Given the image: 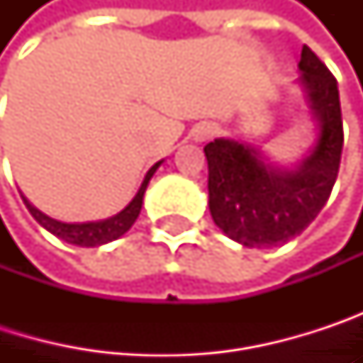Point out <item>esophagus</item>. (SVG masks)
<instances>
[{
	"instance_id": "1",
	"label": "esophagus",
	"mask_w": 363,
	"mask_h": 363,
	"mask_svg": "<svg viewBox=\"0 0 363 363\" xmlns=\"http://www.w3.org/2000/svg\"><path fill=\"white\" fill-rule=\"evenodd\" d=\"M214 134H216V125H212V123H199L195 128V132H193V138L197 143H203V140H210Z\"/></svg>"
}]
</instances>
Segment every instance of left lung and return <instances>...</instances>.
Listing matches in <instances>:
<instances>
[{"mask_svg": "<svg viewBox=\"0 0 363 363\" xmlns=\"http://www.w3.org/2000/svg\"><path fill=\"white\" fill-rule=\"evenodd\" d=\"M298 71L315 138L294 164H275L260 145L242 138H216L203 147L210 214L227 238L246 248H273L301 235L336 182L342 153L336 79L307 45Z\"/></svg>", "mask_w": 363, "mask_h": 363, "instance_id": "1", "label": "left lung"}]
</instances>
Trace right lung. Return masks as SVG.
<instances>
[{"instance_id":"1","label":"right lung","mask_w":363,"mask_h":363,"mask_svg":"<svg viewBox=\"0 0 363 363\" xmlns=\"http://www.w3.org/2000/svg\"><path fill=\"white\" fill-rule=\"evenodd\" d=\"M164 164L157 162L149 168V172L145 174V179L140 182L136 195L132 197V201L121 210L117 212L115 216H109L105 220H90V223H62V220H56L48 214H43L41 210H37L35 206L23 195V201L25 206L29 208V212L33 214L37 223L50 231L52 235H56L58 240L67 242V244H73V246H82V248H96V246H103V244H109L113 240L121 238L132 225L134 220L138 218L140 214V208H143V197H145V191H147V184L153 179V174L157 172V168Z\"/></svg>"}]
</instances>
